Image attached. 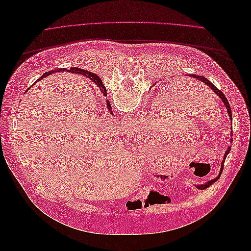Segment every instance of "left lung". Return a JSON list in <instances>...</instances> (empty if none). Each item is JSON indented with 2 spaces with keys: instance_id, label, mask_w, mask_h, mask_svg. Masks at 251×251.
<instances>
[{
  "instance_id": "1",
  "label": "left lung",
  "mask_w": 251,
  "mask_h": 251,
  "mask_svg": "<svg viewBox=\"0 0 251 251\" xmlns=\"http://www.w3.org/2000/svg\"><path fill=\"white\" fill-rule=\"evenodd\" d=\"M188 76H189V77H193V78H196V79H198V80H200V81L204 82L205 85L208 86L212 91H214V92H215V93H216L220 98H221L222 101L224 102L225 107H226V109H227V112H228L229 118H230V119H232V114H231V110H230L229 102H228V100H227V98L225 97V95L221 92V91H220L219 89H217L214 85H212V83H211V82H210L206 77H204V76H199V75H196V74H189ZM231 134H232V133H231ZM230 140H231V139H230ZM231 141H232V140H231ZM230 148H231V147H229L228 149H227V151H225V154H224V159L222 160V163H221V169H220V173H219V175H218V177H217L216 179H214V180H210V181L206 182V183H205V184L197 185V187H198L199 189H205V188H207V187H209V185H211L212 183H214V182H216V181L220 178V176H221V174H222V172H223V169H224V161H225V159H226L227 155H228V153L230 151Z\"/></svg>"
}]
</instances>
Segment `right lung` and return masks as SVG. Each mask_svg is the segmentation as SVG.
Returning <instances> with one entry per match:
<instances>
[{
	"label": "right lung",
	"instance_id": "1",
	"mask_svg": "<svg viewBox=\"0 0 251 251\" xmlns=\"http://www.w3.org/2000/svg\"><path fill=\"white\" fill-rule=\"evenodd\" d=\"M66 69L65 68H63V69H56V70H54V71H49V72H46V73H44L42 76L37 79L35 82H39V80H41L42 78H44V77H46V76H49V75L51 74V73H53V72H60V71H65ZM68 72H72V73H76V74H83V75H86L87 77H89L91 80H93V82L95 83V85H97L98 87H101V88H103L104 89V87L102 86V81H101V79H100V77L98 76V75H96V74H94V73H92V72H89V71H87V70H83V69H80V68H71L70 70H68ZM101 90V89H100ZM101 92L103 93V95L105 96V93H107V90H102ZM107 107H108V109L110 110V112H111V114H113V112H112V109H111V104H110V102H109V100H107Z\"/></svg>",
	"mask_w": 251,
	"mask_h": 251
}]
</instances>
